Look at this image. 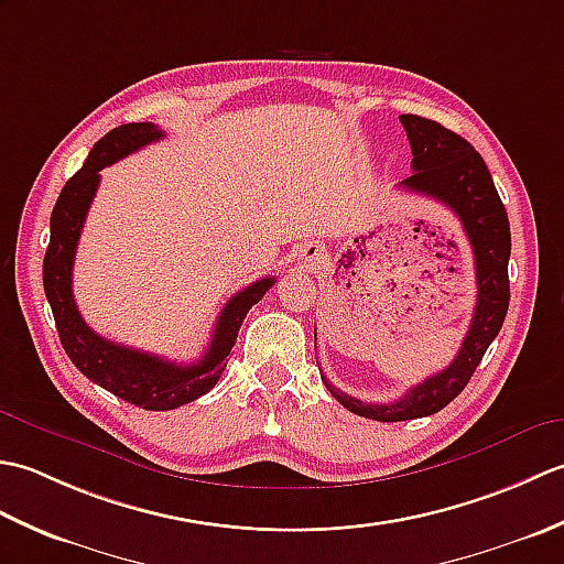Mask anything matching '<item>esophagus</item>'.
Segmentation results:
<instances>
[{"mask_svg":"<svg viewBox=\"0 0 564 564\" xmlns=\"http://www.w3.org/2000/svg\"><path fill=\"white\" fill-rule=\"evenodd\" d=\"M319 254H322V249L317 245H305L303 251H301V261L303 263H313V261L319 259Z\"/></svg>","mask_w":564,"mask_h":564,"instance_id":"obj_1","label":"esophagus"}]
</instances>
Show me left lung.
Segmentation results:
<instances>
[{
    "label": "left lung",
    "mask_w": 564,
    "mask_h": 564,
    "mask_svg": "<svg viewBox=\"0 0 564 564\" xmlns=\"http://www.w3.org/2000/svg\"><path fill=\"white\" fill-rule=\"evenodd\" d=\"M400 121L412 148L414 174L400 182L402 188L441 200L463 223L470 239L477 273V303L470 329L460 344L458 356L436 376H429L419 386L406 390L402 400L388 404H368L334 388L322 376L332 398L346 410L376 419V422H404L441 412L458 398L480 366L487 346L495 341L509 310V254L511 232L509 218L501 203L492 174L470 142L453 130L422 116L402 113Z\"/></svg>",
    "instance_id": "8db88e82"
}]
</instances>
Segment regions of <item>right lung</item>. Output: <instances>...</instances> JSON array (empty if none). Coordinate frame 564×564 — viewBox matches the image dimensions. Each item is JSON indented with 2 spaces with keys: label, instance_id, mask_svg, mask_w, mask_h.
Returning a JSON list of instances; mask_svg holds the SVG:
<instances>
[{
  "label": "right lung",
  "instance_id": "right-lung-1",
  "mask_svg": "<svg viewBox=\"0 0 564 564\" xmlns=\"http://www.w3.org/2000/svg\"><path fill=\"white\" fill-rule=\"evenodd\" d=\"M162 138V130L152 123H126L113 128L94 145L82 170L59 191L51 215V245H47L43 259L45 297L51 303L59 344L69 361L91 382L113 392L116 398L150 412L176 410V406L194 402L213 390L223 376L227 354L232 351L237 332L251 305H257L275 283V279L267 275L227 301L215 322L208 349L196 364H174L154 354L128 349L123 344L99 337L87 327L77 310L75 295H72V267H75L84 218H87L101 182L99 172Z\"/></svg>",
  "mask_w": 564,
  "mask_h": 564
}]
</instances>
